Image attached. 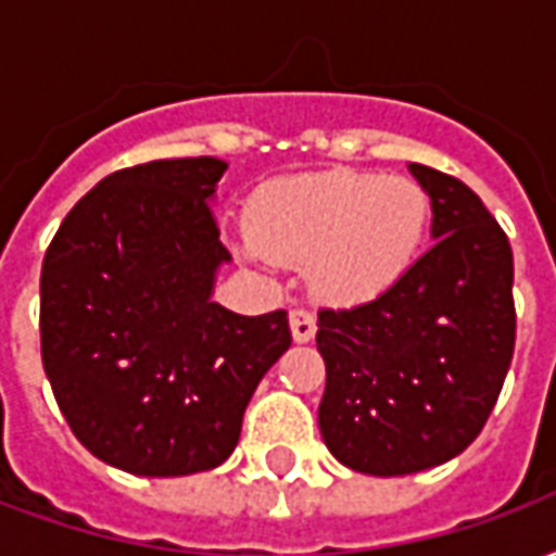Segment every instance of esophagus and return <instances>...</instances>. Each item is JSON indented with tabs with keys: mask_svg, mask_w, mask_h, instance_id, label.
Returning a JSON list of instances; mask_svg holds the SVG:
<instances>
[{
	"mask_svg": "<svg viewBox=\"0 0 556 556\" xmlns=\"http://www.w3.org/2000/svg\"><path fill=\"white\" fill-rule=\"evenodd\" d=\"M289 325H291V337L294 342H309L315 337V330H318V321H315L313 309H306V306H294L289 313Z\"/></svg>",
	"mask_w": 556,
	"mask_h": 556,
	"instance_id": "esophagus-1",
	"label": "esophagus"
}]
</instances>
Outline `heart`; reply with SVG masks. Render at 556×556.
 I'll list each match as a JSON object with an SVG mask.
<instances>
[{
    "instance_id": "1",
    "label": "heart",
    "mask_w": 556,
    "mask_h": 556,
    "mask_svg": "<svg viewBox=\"0 0 556 556\" xmlns=\"http://www.w3.org/2000/svg\"><path fill=\"white\" fill-rule=\"evenodd\" d=\"M431 223L426 187L405 175L333 169L267 184L250 205L247 235L282 265H309L327 301H369L405 277Z\"/></svg>"
}]
</instances>
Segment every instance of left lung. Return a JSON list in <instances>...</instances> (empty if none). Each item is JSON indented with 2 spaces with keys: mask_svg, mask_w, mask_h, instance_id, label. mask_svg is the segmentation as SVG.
<instances>
[{
  "mask_svg": "<svg viewBox=\"0 0 556 556\" xmlns=\"http://www.w3.org/2000/svg\"><path fill=\"white\" fill-rule=\"evenodd\" d=\"M431 199L429 253L396 286L318 309L327 366L318 426L357 473L405 477L465 453L501 396L515 351L513 247L465 181L410 163Z\"/></svg>",
  "mask_w": 556,
  "mask_h": 556,
  "instance_id": "8db88e82",
  "label": "left lung"
}]
</instances>
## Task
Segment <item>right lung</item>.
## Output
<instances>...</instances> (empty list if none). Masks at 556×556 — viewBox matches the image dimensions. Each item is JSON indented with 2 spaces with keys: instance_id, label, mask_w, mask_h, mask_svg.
Returning <instances> with one entry per match:
<instances>
[{
  "instance_id": "right-lung-1",
  "label": "right lung",
  "mask_w": 556,
  "mask_h": 556,
  "mask_svg": "<svg viewBox=\"0 0 556 556\" xmlns=\"http://www.w3.org/2000/svg\"><path fill=\"white\" fill-rule=\"evenodd\" d=\"M226 163L151 160L71 207L41 267V357L77 441L137 477L223 465L243 410L289 351L286 309L211 301L229 262L211 207Z\"/></svg>"
}]
</instances>
